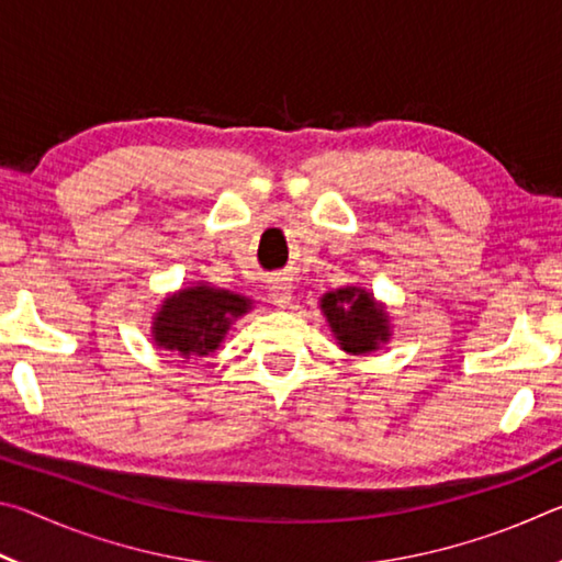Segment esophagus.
Returning <instances> with one entry per match:
<instances>
[{
  "label": "esophagus",
  "mask_w": 562,
  "mask_h": 562,
  "mask_svg": "<svg viewBox=\"0 0 562 562\" xmlns=\"http://www.w3.org/2000/svg\"><path fill=\"white\" fill-rule=\"evenodd\" d=\"M270 300H272L274 307L288 310L290 304H292V300H294V288H292V282H290L288 278H278V280H272V284H270Z\"/></svg>",
  "instance_id": "34e87169"
}]
</instances>
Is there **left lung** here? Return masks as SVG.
I'll return each instance as SVG.
<instances>
[{
	"label": "left lung",
	"instance_id": "8db88e82",
	"mask_svg": "<svg viewBox=\"0 0 562 562\" xmlns=\"http://www.w3.org/2000/svg\"><path fill=\"white\" fill-rule=\"evenodd\" d=\"M319 310L337 339V347L347 355L367 357L392 339V317L386 304L359 284L325 292L319 297Z\"/></svg>",
	"mask_w": 562,
	"mask_h": 562
}]
</instances>
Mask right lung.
<instances>
[{
    "mask_svg": "<svg viewBox=\"0 0 562 562\" xmlns=\"http://www.w3.org/2000/svg\"><path fill=\"white\" fill-rule=\"evenodd\" d=\"M252 307L255 302L245 294L203 280L193 282L166 294L150 319V339L183 361L207 357L221 349L235 319L245 317Z\"/></svg>",
    "mask_w": 562,
    "mask_h": 562,
    "instance_id": "obj_1",
    "label": "right lung"
}]
</instances>
